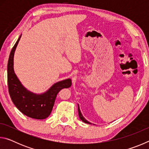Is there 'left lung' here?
<instances>
[{
    "label": "left lung",
    "mask_w": 149,
    "mask_h": 149,
    "mask_svg": "<svg viewBox=\"0 0 149 149\" xmlns=\"http://www.w3.org/2000/svg\"><path fill=\"white\" fill-rule=\"evenodd\" d=\"M78 113H79V118H80L81 120L83 121V122H85V123H89V124H91V123L89 122H88V121H87V120H85V118L82 116L81 112L80 109H79V104H78Z\"/></svg>",
    "instance_id": "obj_1"
}]
</instances>
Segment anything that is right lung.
Here are the masks:
<instances>
[{"mask_svg": "<svg viewBox=\"0 0 149 149\" xmlns=\"http://www.w3.org/2000/svg\"><path fill=\"white\" fill-rule=\"evenodd\" d=\"M21 36L22 35L12 48L8 62L9 94L14 105L24 114L34 119H45L52 112L58 93L71 86L72 80L69 78L57 82L42 94H35L25 88L14 70V55Z\"/></svg>", "mask_w": 149, "mask_h": 149, "instance_id": "right-lung-1", "label": "right lung"}]
</instances>
